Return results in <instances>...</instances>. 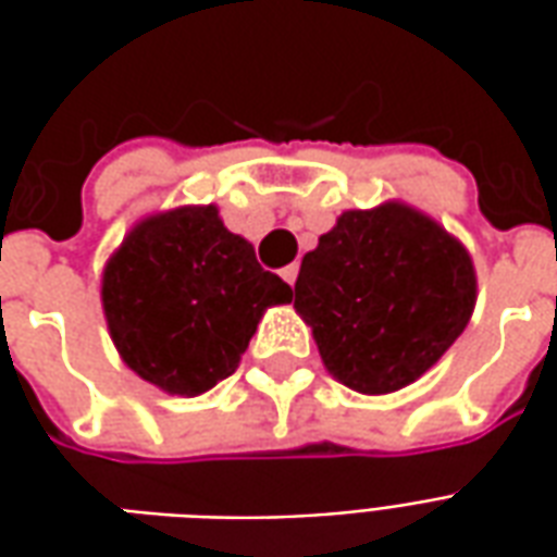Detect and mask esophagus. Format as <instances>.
Segmentation results:
<instances>
[{
	"instance_id": "obj_1",
	"label": "esophagus",
	"mask_w": 557,
	"mask_h": 557,
	"mask_svg": "<svg viewBox=\"0 0 557 557\" xmlns=\"http://www.w3.org/2000/svg\"><path fill=\"white\" fill-rule=\"evenodd\" d=\"M280 277L286 280L289 286H295V280H298V265H295V262H292V265H286L283 271H280Z\"/></svg>"
}]
</instances>
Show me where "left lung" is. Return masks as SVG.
<instances>
[{"instance_id": "8db88e82", "label": "left lung", "mask_w": 557, "mask_h": 557, "mask_svg": "<svg viewBox=\"0 0 557 557\" xmlns=\"http://www.w3.org/2000/svg\"><path fill=\"white\" fill-rule=\"evenodd\" d=\"M474 301L466 247L403 202L343 211L295 283V310L327 373L373 397L426 373L466 331Z\"/></svg>"}]
</instances>
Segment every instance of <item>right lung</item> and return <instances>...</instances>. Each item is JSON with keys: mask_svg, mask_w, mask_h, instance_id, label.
<instances>
[{"mask_svg": "<svg viewBox=\"0 0 557 557\" xmlns=\"http://www.w3.org/2000/svg\"><path fill=\"white\" fill-rule=\"evenodd\" d=\"M101 301L115 349L139 379L199 397L235 373L262 313L289 304L292 289L218 208L184 206L127 232L103 268Z\"/></svg>", "mask_w": 557, "mask_h": 557, "instance_id": "1", "label": "right lung"}]
</instances>
